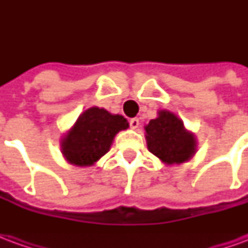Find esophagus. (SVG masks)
<instances>
[{
  "mask_svg": "<svg viewBox=\"0 0 248 248\" xmlns=\"http://www.w3.org/2000/svg\"><path fill=\"white\" fill-rule=\"evenodd\" d=\"M138 126H140V119L138 118H131L130 119V127H131V129H137V127H138Z\"/></svg>",
  "mask_w": 248,
  "mask_h": 248,
  "instance_id": "34e87169",
  "label": "esophagus"
}]
</instances>
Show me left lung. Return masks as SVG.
<instances>
[{
	"mask_svg": "<svg viewBox=\"0 0 248 248\" xmlns=\"http://www.w3.org/2000/svg\"><path fill=\"white\" fill-rule=\"evenodd\" d=\"M147 149L166 165L190 161L197 151V140L183 122L169 110L158 111V117L145 126Z\"/></svg>",
	"mask_w": 248,
	"mask_h": 248,
	"instance_id": "left-lung-1",
	"label": "left lung"
}]
</instances>
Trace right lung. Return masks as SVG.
Masks as SVG:
<instances>
[{"label": "right lung", "mask_w": 248, "mask_h": 248, "mask_svg": "<svg viewBox=\"0 0 248 248\" xmlns=\"http://www.w3.org/2000/svg\"><path fill=\"white\" fill-rule=\"evenodd\" d=\"M127 127V119L119 114L95 106L87 108L62 138V154L71 165L93 166L110 150L117 133Z\"/></svg>", "instance_id": "1"}]
</instances>
